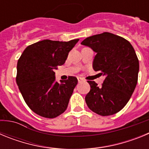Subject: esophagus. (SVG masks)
Masks as SVG:
<instances>
[{"label":"esophagus","mask_w":149,"mask_h":149,"mask_svg":"<svg viewBox=\"0 0 149 149\" xmlns=\"http://www.w3.org/2000/svg\"><path fill=\"white\" fill-rule=\"evenodd\" d=\"M77 81H78V82L79 83H81V82H82V81H84V79L83 78H81V77H77Z\"/></svg>","instance_id":"34e87169"}]
</instances>
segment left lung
Listing matches in <instances>:
<instances>
[{"instance_id":"left-lung-1","label":"left lung","mask_w":149,"mask_h":149,"mask_svg":"<svg viewBox=\"0 0 149 149\" xmlns=\"http://www.w3.org/2000/svg\"><path fill=\"white\" fill-rule=\"evenodd\" d=\"M81 44L96 53L93 67L105 76L101 86L88 81L90 91L85 97L88 107L100 116H110L127 104L137 84L139 60L125 39L105 32L92 36Z\"/></svg>"}]
</instances>
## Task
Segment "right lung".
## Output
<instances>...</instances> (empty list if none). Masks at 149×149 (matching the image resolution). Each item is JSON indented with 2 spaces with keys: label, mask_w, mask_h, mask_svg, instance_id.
I'll return each instance as SVG.
<instances>
[{
  "label": "right lung",
  "mask_w": 149,
  "mask_h": 149,
  "mask_svg": "<svg viewBox=\"0 0 149 149\" xmlns=\"http://www.w3.org/2000/svg\"><path fill=\"white\" fill-rule=\"evenodd\" d=\"M78 41L45 39L23 51L17 64L16 83L26 104L35 113L53 119L66 110L77 79L69 76L58 83L54 71L65 63Z\"/></svg>",
  "instance_id": "right-lung-1"
}]
</instances>
